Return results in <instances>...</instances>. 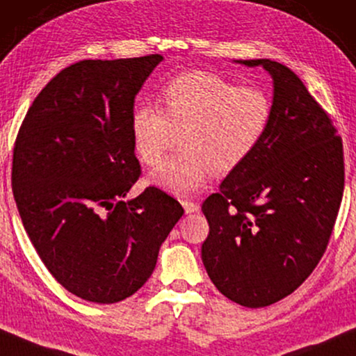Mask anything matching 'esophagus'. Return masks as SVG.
<instances>
[{"label":"esophagus","mask_w":356,"mask_h":356,"mask_svg":"<svg viewBox=\"0 0 356 356\" xmlns=\"http://www.w3.org/2000/svg\"><path fill=\"white\" fill-rule=\"evenodd\" d=\"M182 206L187 214H192V212H196L200 209L198 203H195V201H188V200H182Z\"/></svg>","instance_id":"1"}]
</instances>
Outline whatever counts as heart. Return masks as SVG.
Instances as JSON below:
<instances>
[{"mask_svg":"<svg viewBox=\"0 0 356 356\" xmlns=\"http://www.w3.org/2000/svg\"><path fill=\"white\" fill-rule=\"evenodd\" d=\"M161 108L140 104L131 113L139 160L156 166L176 144L182 150L152 172L153 184L180 196L203 188L212 174L240 168L272 123L273 100L261 86H238L211 72H185L160 91Z\"/></svg>","mask_w":356,"mask_h":356,"instance_id":"b5f03b06","label":"heart"}]
</instances>
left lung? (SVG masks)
<instances>
[{"mask_svg": "<svg viewBox=\"0 0 356 356\" xmlns=\"http://www.w3.org/2000/svg\"><path fill=\"white\" fill-rule=\"evenodd\" d=\"M273 116L252 155L204 200L209 235L201 259L216 288L259 309L299 288L325 254L343 195L336 126L296 73L268 59Z\"/></svg>", "mask_w": 356, "mask_h": 356, "instance_id": "obj_1", "label": "left lung"}]
</instances>
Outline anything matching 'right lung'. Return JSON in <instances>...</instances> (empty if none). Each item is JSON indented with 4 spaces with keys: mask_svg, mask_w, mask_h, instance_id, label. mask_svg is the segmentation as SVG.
I'll return each instance as SVG.
<instances>
[{
    "mask_svg": "<svg viewBox=\"0 0 356 356\" xmlns=\"http://www.w3.org/2000/svg\"><path fill=\"white\" fill-rule=\"evenodd\" d=\"M160 54L79 60L42 88L13 150L20 219L49 273L72 294L115 304L140 289L184 214L176 198L140 177L131 136L134 99Z\"/></svg>",
    "mask_w": 356,
    "mask_h": 356,
    "instance_id": "obj_1",
    "label": "right lung"
}]
</instances>
